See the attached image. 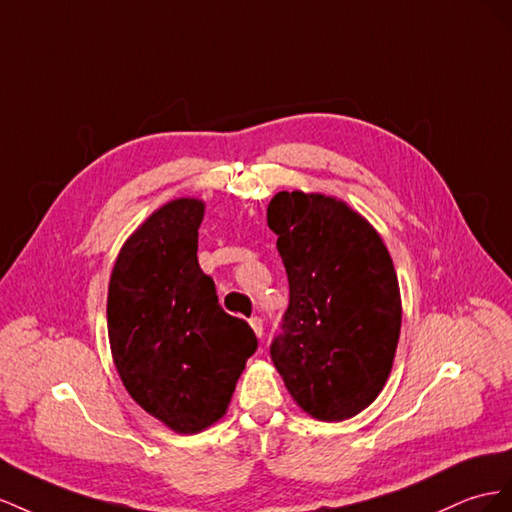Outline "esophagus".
Listing matches in <instances>:
<instances>
[{"label": "esophagus", "mask_w": 512, "mask_h": 512, "mask_svg": "<svg viewBox=\"0 0 512 512\" xmlns=\"http://www.w3.org/2000/svg\"><path fill=\"white\" fill-rule=\"evenodd\" d=\"M248 324H251L253 332L261 339V334H264V321H261V317H257V315L251 317V321H248Z\"/></svg>", "instance_id": "34e87169"}]
</instances>
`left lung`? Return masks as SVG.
<instances>
[{
  "label": "left lung",
  "mask_w": 512,
  "mask_h": 512,
  "mask_svg": "<svg viewBox=\"0 0 512 512\" xmlns=\"http://www.w3.org/2000/svg\"><path fill=\"white\" fill-rule=\"evenodd\" d=\"M289 281L270 345L294 401L317 420L360 414L382 392L401 332V294L388 248L347 203L283 191L268 206Z\"/></svg>",
  "instance_id": "obj_1"
}]
</instances>
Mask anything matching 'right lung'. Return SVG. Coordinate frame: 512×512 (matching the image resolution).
I'll return each instance as SVG.
<instances>
[{
    "instance_id": "add662e5",
    "label": "right lung",
    "mask_w": 512,
    "mask_h": 512,
    "mask_svg": "<svg viewBox=\"0 0 512 512\" xmlns=\"http://www.w3.org/2000/svg\"><path fill=\"white\" fill-rule=\"evenodd\" d=\"M203 201L158 208L115 259L107 328L115 369L145 412L175 433L223 418L257 337L218 304L197 261Z\"/></svg>"
}]
</instances>
